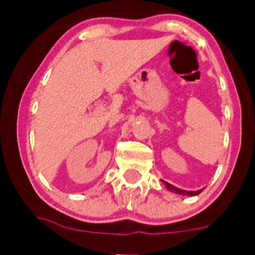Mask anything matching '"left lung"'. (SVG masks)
<instances>
[{
    "label": "left lung",
    "mask_w": 255,
    "mask_h": 255,
    "mask_svg": "<svg viewBox=\"0 0 255 255\" xmlns=\"http://www.w3.org/2000/svg\"><path fill=\"white\" fill-rule=\"evenodd\" d=\"M161 181H162L163 183H165V186H166L167 189H168L169 191H173V193H175V194H179V195H188V196H196V195L201 194V193H202V190H203V189H201V190H196V191H187V190H182V189H180V188L174 187L173 184H170V183H168V182H166V181H163V180H161Z\"/></svg>",
    "instance_id": "1"
}]
</instances>
